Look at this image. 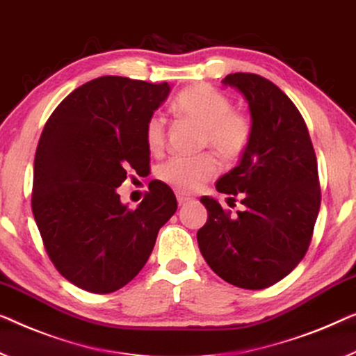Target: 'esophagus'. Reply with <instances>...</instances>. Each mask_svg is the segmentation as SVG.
I'll return each mask as SVG.
<instances>
[{"mask_svg":"<svg viewBox=\"0 0 356 356\" xmlns=\"http://www.w3.org/2000/svg\"><path fill=\"white\" fill-rule=\"evenodd\" d=\"M176 198H177V203H179V206L187 204L188 201H192V200H193L192 196H188V195H185V193H177V195H176Z\"/></svg>","mask_w":356,"mask_h":356,"instance_id":"34e87169","label":"esophagus"}]
</instances>
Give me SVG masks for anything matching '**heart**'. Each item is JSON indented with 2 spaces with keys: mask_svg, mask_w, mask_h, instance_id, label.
Segmentation results:
<instances>
[{
  "mask_svg": "<svg viewBox=\"0 0 356 356\" xmlns=\"http://www.w3.org/2000/svg\"><path fill=\"white\" fill-rule=\"evenodd\" d=\"M174 110L180 118L198 126L201 145L219 153L225 161H236L245 155L252 140V121L241 111L232 110L224 94L204 84H196L177 95ZM145 142L152 153H160L166 144V120L160 113L150 115L145 124ZM220 171L214 153L195 158L176 156L161 164L158 177L179 192L190 193L203 187Z\"/></svg>",
  "mask_w": 356,
  "mask_h": 356,
  "instance_id": "1",
  "label": "heart"
}]
</instances>
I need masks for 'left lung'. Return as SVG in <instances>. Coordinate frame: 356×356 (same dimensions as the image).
<instances>
[{"label":"left lung","mask_w":356,"mask_h":356,"mask_svg":"<svg viewBox=\"0 0 356 356\" xmlns=\"http://www.w3.org/2000/svg\"><path fill=\"white\" fill-rule=\"evenodd\" d=\"M222 83L245 95L252 140L240 164L217 180V192L241 200L235 217L203 196L208 220L196 233L200 251L227 283L268 288L289 275L310 246L320 211L318 164L309 129L288 95L254 73Z\"/></svg>","instance_id":"8db88e82"}]
</instances>
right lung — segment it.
Wrapping results in <instances>:
<instances>
[{
  "instance_id": "1",
  "label": "right lung",
  "mask_w": 356,
  "mask_h": 356,
  "mask_svg": "<svg viewBox=\"0 0 356 356\" xmlns=\"http://www.w3.org/2000/svg\"><path fill=\"white\" fill-rule=\"evenodd\" d=\"M169 91L168 83L95 78L68 94L41 132L31 211L54 267L89 293L129 283L177 209L161 182L148 185L136 209L116 192L127 172L150 169L145 124Z\"/></svg>"
}]
</instances>
